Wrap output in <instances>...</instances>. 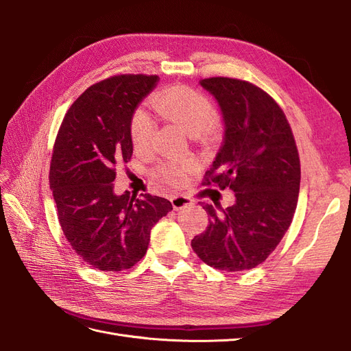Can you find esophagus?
Returning <instances> with one entry per match:
<instances>
[{
    "mask_svg": "<svg viewBox=\"0 0 351 351\" xmlns=\"http://www.w3.org/2000/svg\"><path fill=\"white\" fill-rule=\"evenodd\" d=\"M171 204H173V208H174L176 210H178V209H183V208H186V206L192 205L193 200L190 199L189 196H186V195H180V196H176V197L171 199Z\"/></svg>",
    "mask_w": 351,
    "mask_h": 351,
    "instance_id": "esophagus-1",
    "label": "esophagus"
}]
</instances>
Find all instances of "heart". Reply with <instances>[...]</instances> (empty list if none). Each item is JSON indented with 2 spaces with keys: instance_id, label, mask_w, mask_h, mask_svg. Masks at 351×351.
Here are the masks:
<instances>
[{
  "instance_id": "1",
  "label": "heart",
  "mask_w": 351,
  "mask_h": 351,
  "mask_svg": "<svg viewBox=\"0 0 351 351\" xmlns=\"http://www.w3.org/2000/svg\"><path fill=\"white\" fill-rule=\"evenodd\" d=\"M154 110L167 120L180 124L189 134H200L217 119V111L208 97L190 88H168L154 95L151 101ZM155 133V123L143 110L136 111L130 125L132 142L136 149L149 146ZM196 168L192 158L178 162H162L154 168V177L169 187L184 184L189 174Z\"/></svg>"
}]
</instances>
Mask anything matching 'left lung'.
I'll list each match as a JSON object with an SVG mask.
<instances>
[{"label": "left lung", "instance_id": "1", "mask_svg": "<svg viewBox=\"0 0 351 351\" xmlns=\"http://www.w3.org/2000/svg\"><path fill=\"white\" fill-rule=\"evenodd\" d=\"M219 105L224 139L206 171V184L230 187L234 205L209 204V226L192 240L209 267L236 272L256 268L289 230L300 190V159L282 110L254 84L230 77L200 80Z\"/></svg>", "mask_w": 351, "mask_h": 351}]
</instances>
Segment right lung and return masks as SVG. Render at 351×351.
Masks as SVG:
<instances>
[{
	"label": "right lung",
	"mask_w": 351,
	"mask_h": 351,
	"mask_svg": "<svg viewBox=\"0 0 351 351\" xmlns=\"http://www.w3.org/2000/svg\"><path fill=\"white\" fill-rule=\"evenodd\" d=\"M158 76L123 74L84 90L64 115L49 168L58 221L73 250L99 271L129 269L147 250L151 230L173 209L152 195L114 193L117 162L133 154L130 125Z\"/></svg>",
	"instance_id": "add662e5"
}]
</instances>
